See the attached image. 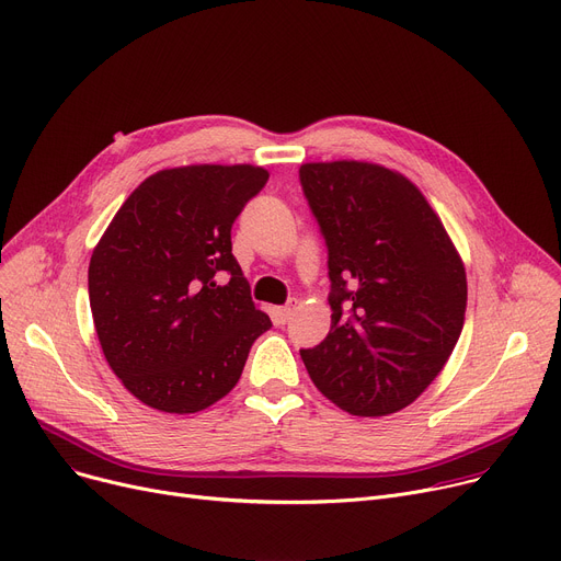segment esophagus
<instances>
[{
	"label": "esophagus",
	"mask_w": 561,
	"mask_h": 561,
	"mask_svg": "<svg viewBox=\"0 0 561 561\" xmlns=\"http://www.w3.org/2000/svg\"><path fill=\"white\" fill-rule=\"evenodd\" d=\"M296 309H298V300H288L284 307H279L275 311V320L279 322V325H286V322L296 316Z\"/></svg>",
	"instance_id": "34e87169"
}]
</instances>
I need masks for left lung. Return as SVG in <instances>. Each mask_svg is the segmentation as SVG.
<instances>
[{
    "label": "left lung",
    "mask_w": 561,
    "mask_h": 561,
    "mask_svg": "<svg viewBox=\"0 0 561 561\" xmlns=\"http://www.w3.org/2000/svg\"><path fill=\"white\" fill-rule=\"evenodd\" d=\"M300 184L328 245L332 328L300 350L313 385L355 416L414 402L446 366L466 273L421 191L359 161L305 163Z\"/></svg>",
    "instance_id": "8db88e82"
}]
</instances>
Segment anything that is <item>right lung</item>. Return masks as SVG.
Returning a JSON list of instances; mask_svg holds the SVG:
<instances>
[{
	"label": "right lung",
	"mask_w": 561,
	"mask_h": 561,
	"mask_svg": "<svg viewBox=\"0 0 561 561\" xmlns=\"http://www.w3.org/2000/svg\"><path fill=\"white\" fill-rule=\"evenodd\" d=\"M268 182L254 165L161 170L127 197L88 265L111 370L165 414H195L239 381L273 328L231 254V225Z\"/></svg>",
	"instance_id": "1"
}]
</instances>
